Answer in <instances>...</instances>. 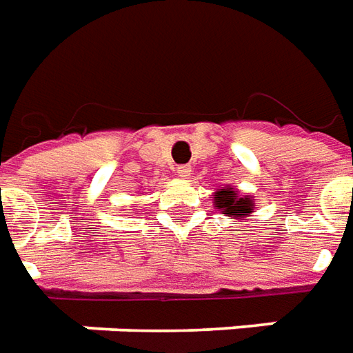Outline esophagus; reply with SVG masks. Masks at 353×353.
<instances>
[{
    "mask_svg": "<svg viewBox=\"0 0 353 353\" xmlns=\"http://www.w3.org/2000/svg\"><path fill=\"white\" fill-rule=\"evenodd\" d=\"M191 172H192V168L189 166V164H179V166L176 168V174L179 177H189L191 176Z\"/></svg>",
    "mask_w": 353,
    "mask_h": 353,
    "instance_id": "34e87169",
    "label": "esophagus"
}]
</instances>
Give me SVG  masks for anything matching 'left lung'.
I'll return each instance as SVG.
<instances>
[{
    "instance_id": "1",
    "label": "left lung",
    "mask_w": 353,
    "mask_h": 353,
    "mask_svg": "<svg viewBox=\"0 0 353 353\" xmlns=\"http://www.w3.org/2000/svg\"><path fill=\"white\" fill-rule=\"evenodd\" d=\"M214 204L229 219L248 217L255 206L250 196H242V194H238L236 189H230V187H221L214 192Z\"/></svg>"
}]
</instances>
